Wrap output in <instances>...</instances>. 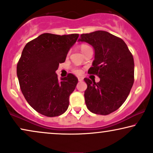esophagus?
Wrapping results in <instances>:
<instances>
[{
	"instance_id": "obj_1",
	"label": "esophagus",
	"mask_w": 153,
	"mask_h": 153,
	"mask_svg": "<svg viewBox=\"0 0 153 153\" xmlns=\"http://www.w3.org/2000/svg\"><path fill=\"white\" fill-rule=\"evenodd\" d=\"M78 80H79V82H82V81L83 80V78L82 77H78Z\"/></svg>"
}]
</instances>
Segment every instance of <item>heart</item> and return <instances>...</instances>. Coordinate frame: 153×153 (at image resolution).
<instances>
[{
	"label": "heart",
	"instance_id": "1",
	"mask_svg": "<svg viewBox=\"0 0 153 153\" xmlns=\"http://www.w3.org/2000/svg\"><path fill=\"white\" fill-rule=\"evenodd\" d=\"M88 48H89V46H88V45H87L82 44V45H80V49H81V50L82 51V52H84V51L86 49H87ZM72 71H73V72H74V73L76 74H82V72H83L82 69H79V68H77V67H74V68H73Z\"/></svg>",
	"mask_w": 153,
	"mask_h": 153
}]
</instances>
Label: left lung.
Returning a JSON list of instances; mask_svg holds the SVG:
<instances>
[{
  "mask_svg": "<svg viewBox=\"0 0 153 153\" xmlns=\"http://www.w3.org/2000/svg\"><path fill=\"white\" fill-rule=\"evenodd\" d=\"M81 42L93 46L95 59L88 73L97 75L96 83L85 78L86 107L96 114L108 115L121 106L134 82V60L123 40L108 32L82 34Z\"/></svg>",
  "mask_w": 153,
  "mask_h": 153,
  "instance_id": "obj_1",
  "label": "left lung"
}]
</instances>
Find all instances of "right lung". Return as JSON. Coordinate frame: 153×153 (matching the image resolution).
<instances>
[{
    "label": "right lung",
    "mask_w": 153,
    "mask_h": 153,
    "mask_svg": "<svg viewBox=\"0 0 153 153\" xmlns=\"http://www.w3.org/2000/svg\"><path fill=\"white\" fill-rule=\"evenodd\" d=\"M78 37L79 34L44 33L25 46L17 65V75L24 97L39 114L54 117L67 110L78 79L69 73L59 81L55 71L59 63L65 62Z\"/></svg>",
    "instance_id": "obj_1"
}]
</instances>
